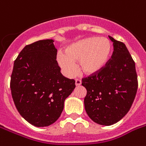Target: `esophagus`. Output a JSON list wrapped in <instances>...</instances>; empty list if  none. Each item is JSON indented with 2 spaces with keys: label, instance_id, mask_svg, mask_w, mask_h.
Here are the masks:
<instances>
[{
  "label": "esophagus",
  "instance_id": "34e87169",
  "mask_svg": "<svg viewBox=\"0 0 146 146\" xmlns=\"http://www.w3.org/2000/svg\"><path fill=\"white\" fill-rule=\"evenodd\" d=\"M81 83H82V81H81V80H79V79H76V82H75L76 86H80Z\"/></svg>",
  "mask_w": 146,
  "mask_h": 146
}]
</instances>
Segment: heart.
<instances>
[{"label": "heart", "mask_w": 146, "mask_h": 146, "mask_svg": "<svg viewBox=\"0 0 146 146\" xmlns=\"http://www.w3.org/2000/svg\"><path fill=\"white\" fill-rule=\"evenodd\" d=\"M111 45L105 38L89 37L66 46L64 53L57 55V60L64 74L73 77L77 73L75 62L79 60L82 73L91 75L98 73L108 60Z\"/></svg>", "instance_id": "b5f03b06"}]
</instances>
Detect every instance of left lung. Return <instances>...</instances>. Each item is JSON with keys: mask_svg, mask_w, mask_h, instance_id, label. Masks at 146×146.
I'll return each instance as SVG.
<instances>
[{"mask_svg": "<svg viewBox=\"0 0 146 146\" xmlns=\"http://www.w3.org/2000/svg\"><path fill=\"white\" fill-rule=\"evenodd\" d=\"M113 51L106 65L95 74L82 79L86 89L85 109L98 124L110 126L129 111L138 89L136 66L124 43L108 36Z\"/></svg>", "mask_w": 146, "mask_h": 146, "instance_id": "1", "label": "left lung"}]
</instances>
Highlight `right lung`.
<instances>
[{"mask_svg": "<svg viewBox=\"0 0 146 146\" xmlns=\"http://www.w3.org/2000/svg\"><path fill=\"white\" fill-rule=\"evenodd\" d=\"M52 39L28 44L15 60L10 90L20 115L35 127H48L60 117L75 80L60 73Z\"/></svg>", "mask_w": 146, "mask_h": 146, "instance_id": "add662e5", "label": "right lung"}]
</instances>
